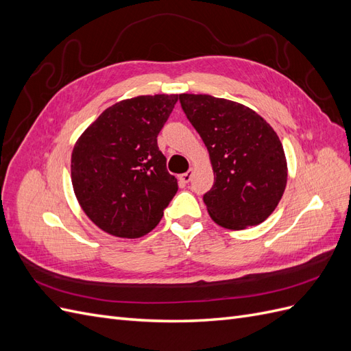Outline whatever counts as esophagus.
<instances>
[{
    "mask_svg": "<svg viewBox=\"0 0 351 351\" xmlns=\"http://www.w3.org/2000/svg\"><path fill=\"white\" fill-rule=\"evenodd\" d=\"M192 176H193V169H189L187 173L180 176V182H182V183H189L190 180H192Z\"/></svg>",
    "mask_w": 351,
    "mask_h": 351,
    "instance_id": "esophagus-1",
    "label": "esophagus"
}]
</instances>
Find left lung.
Segmentation results:
<instances>
[{
  "mask_svg": "<svg viewBox=\"0 0 351 351\" xmlns=\"http://www.w3.org/2000/svg\"><path fill=\"white\" fill-rule=\"evenodd\" d=\"M182 108L209 151L214 186L204 195L218 226L243 230L267 219L287 184L277 133L259 114L210 95H180Z\"/></svg>",
  "mask_w": 351,
  "mask_h": 351,
  "instance_id": "1",
  "label": "left lung"
}]
</instances>
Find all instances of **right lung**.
<instances>
[{"label": "right lung", "mask_w": 351, "mask_h": 351, "mask_svg": "<svg viewBox=\"0 0 351 351\" xmlns=\"http://www.w3.org/2000/svg\"><path fill=\"white\" fill-rule=\"evenodd\" d=\"M178 95L117 102L90 124L71 154V183L82 209L101 230L137 239L152 231L178 190L158 134Z\"/></svg>", "instance_id": "add662e5"}]
</instances>
